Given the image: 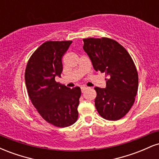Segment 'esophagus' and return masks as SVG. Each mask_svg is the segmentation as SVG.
<instances>
[{
	"label": "esophagus",
	"mask_w": 159,
	"mask_h": 159,
	"mask_svg": "<svg viewBox=\"0 0 159 159\" xmlns=\"http://www.w3.org/2000/svg\"><path fill=\"white\" fill-rule=\"evenodd\" d=\"M87 88H88V87H85V86H82V87H81V92L82 93H83L84 92V91L85 90H87Z\"/></svg>",
	"instance_id": "34e87169"
}]
</instances>
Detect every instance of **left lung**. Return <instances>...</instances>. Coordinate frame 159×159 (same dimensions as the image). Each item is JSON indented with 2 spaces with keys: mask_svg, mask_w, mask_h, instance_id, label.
Instances as JSON below:
<instances>
[{
  "mask_svg": "<svg viewBox=\"0 0 159 159\" xmlns=\"http://www.w3.org/2000/svg\"><path fill=\"white\" fill-rule=\"evenodd\" d=\"M83 48L96 71L105 72L106 87H96L95 106L102 117L118 120L135 100L138 74L132 58L120 43L109 38L84 39Z\"/></svg>",
  "mask_w": 159,
  "mask_h": 159,
  "instance_id": "8db88e82",
  "label": "left lung"
}]
</instances>
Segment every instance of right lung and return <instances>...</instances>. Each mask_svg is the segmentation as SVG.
<instances>
[{
  "label": "right lung",
  "mask_w": 159,
  "mask_h": 159,
  "mask_svg": "<svg viewBox=\"0 0 159 159\" xmlns=\"http://www.w3.org/2000/svg\"><path fill=\"white\" fill-rule=\"evenodd\" d=\"M72 41H48L38 48L27 62L25 84L30 101L40 116L57 127L77 121L81 88L72 89L55 81L63 71L62 57Z\"/></svg>",
  "instance_id": "add662e5"
}]
</instances>
